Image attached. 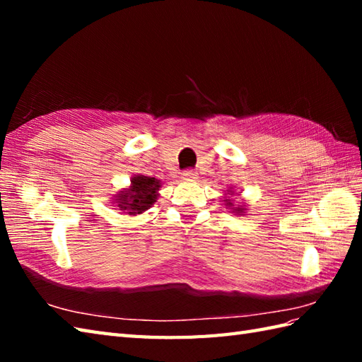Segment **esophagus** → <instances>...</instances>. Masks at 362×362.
Returning a JSON list of instances; mask_svg holds the SVG:
<instances>
[{
	"label": "esophagus",
	"instance_id": "esophagus-1",
	"mask_svg": "<svg viewBox=\"0 0 362 362\" xmlns=\"http://www.w3.org/2000/svg\"><path fill=\"white\" fill-rule=\"evenodd\" d=\"M196 179H197L196 171H185L182 174V180H185V182H196Z\"/></svg>",
	"mask_w": 362,
	"mask_h": 362
}]
</instances>
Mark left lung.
<instances>
[{"instance_id":"left-lung-1","label":"left lung","mask_w":362,"mask_h":362,"mask_svg":"<svg viewBox=\"0 0 362 362\" xmlns=\"http://www.w3.org/2000/svg\"><path fill=\"white\" fill-rule=\"evenodd\" d=\"M235 194H238V193H235V187H230L227 189V193H224V201H222V202H224L226 209H228L230 213L236 214V216H241V214L247 213L249 205H247V202H245V201L235 202V199H233Z\"/></svg>"}]
</instances>
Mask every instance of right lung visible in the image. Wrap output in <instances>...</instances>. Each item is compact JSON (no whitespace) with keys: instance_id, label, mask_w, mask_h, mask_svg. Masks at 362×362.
Here are the masks:
<instances>
[{"instance_id":"right-lung-1","label":"right lung","mask_w":362,"mask_h":362,"mask_svg":"<svg viewBox=\"0 0 362 362\" xmlns=\"http://www.w3.org/2000/svg\"><path fill=\"white\" fill-rule=\"evenodd\" d=\"M161 180L144 174H134L126 188H121L117 194L112 196L113 206H117L122 214L138 216L157 202L160 196Z\"/></svg>"}]
</instances>
